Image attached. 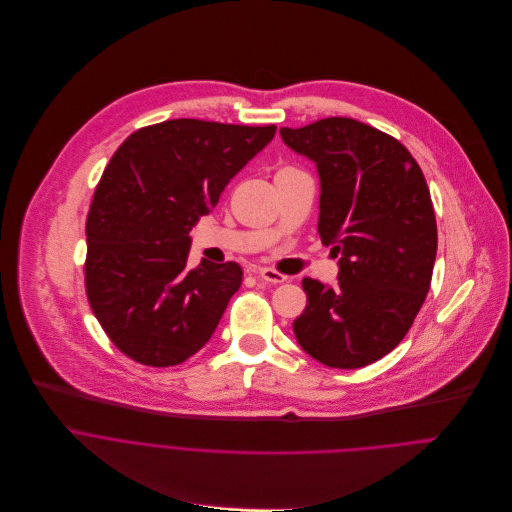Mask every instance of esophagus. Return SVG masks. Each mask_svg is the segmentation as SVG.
Here are the masks:
<instances>
[{
	"instance_id": "1",
	"label": "esophagus",
	"mask_w": 512,
	"mask_h": 512,
	"mask_svg": "<svg viewBox=\"0 0 512 512\" xmlns=\"http://www.w3.org/2000/svg\"><path fill=\"white\" fill-rule=\"evenodd\" d=\"M254 274H256L260 280L268 282V284H280V282L286 280L284 274H280V272H276V270H272V268H258V270H254Z\"/></svg>"
}]
</instances>
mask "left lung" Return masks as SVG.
<instances>
[{"mask_svg": "<svg viewBox=\"0 0 512 512\" xmlns=\"http://www.w3.org/2000/svg\"><path fill=\"white\" fill-rule=\"evenodd\" d=\"M280 137L317 163L319 236L341 256L335 286L302 280L309 304L292 331L327 367H365L401 343L430 290L438 228L426 177L397 139L355 119Z\"/></svg>", "mask_w": 512, "mask_h": 512, "instance_id": "obj_1", "label": "left lung"}]
</instances>
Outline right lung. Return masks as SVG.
<instances>
[{
	"instance_id": "obj_1",
	"label": "right lung",
	"mask_w": 512,
	"mask_h": 512,
	"mask_svg": "<svg viewBox=\"0 0 512 512\" xmlns=\"http://www.w3.org/2000/svg\"><path fill=\"white\" fill-rule=\"evenodd\" d=\"M274 133L171 119L135 131L113 155L86 218L84 284L100 327L133 361L179 365L214 335L242 268H187L189 232Z\"/></svg>"
}]
</instances>
